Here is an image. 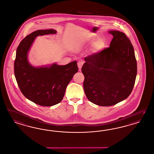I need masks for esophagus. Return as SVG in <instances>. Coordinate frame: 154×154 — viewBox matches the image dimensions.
Masks as SVG:
<instances>
[{"mask_svg":"<svg viewBox=\"0 0 154 154\" xmlns=\"http://www.w3.org/2000/svg\"><path fill=\"white\" fill-rule=\"evenodd\" d=\"M83 63H84V62H83V61H79L78 62V68H79V71H80L82 66L83 65Z\"/></svg>","mask_w":154,"mask_h":154,"instance_id":"obj_1","label":"esophagus"}]
</instances>
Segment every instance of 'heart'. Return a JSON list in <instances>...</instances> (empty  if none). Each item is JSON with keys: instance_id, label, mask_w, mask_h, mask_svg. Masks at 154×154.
<instances>
[{"instance_id": "1", "label": "heart", "mask_w": 154, "mask_h": 154, "mask_svg": "<svg viewBox=\"0 0 154 154\" xmlns=\"http://www.w3.org/2000/svg\"><path fill=\"white\" fill-rule=\"evenodd\" d=\"M87 45H94V48L96 51H98L100 49H101L103 46H104V42L101 39H99L95 41L94 38L89 40L87 41L86 43Z\"/></svg>"}]
</instances>
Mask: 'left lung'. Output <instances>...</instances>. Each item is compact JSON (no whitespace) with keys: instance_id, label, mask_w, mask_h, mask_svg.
Here are the masks:
<instances>
[{"instance_id":"1","label":"left lung","mask_w":154,"mask_h":154,"mask_svg":"<svg viewBox=\"0 0 154 154\" xmlns=\"http://www.w3.org/2000/svg\"><path fill=\"white\" fill-rule=\"evenodd\" d=\"M113 35L109 48L85 58L82 68L87 99L94 104L112 106L131 93L137 73L133 46L124 33L110 31Z\"/></svg>"}]
</instances>
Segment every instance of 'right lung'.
<instances>
[{"instance_id":"obj_1","label":"right lung","mask_w":154,"mask_h":154,"mask_svg":"<svg viewBox=\"0 0 154 154\" xmlns=\"http://www.w3.org/2000/svg\"><path fill=\"white\" fill-rule=\"evenodd\" d=\"M55 33V30H38L26 35L17 48L14 62L15 78L21 92L30 101L44 106L60 103L67 85L78 71L76 61L65 66L54 64L40 68L28 63L27 53L35 38Z\"/></svg>"}]
</instances>
